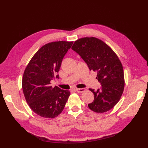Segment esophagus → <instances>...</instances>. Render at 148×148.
<instances>
[{
    "label": "esophagus",
    "instance_id": "1",
    "mask_svg": "<svg viewBox=\"0 0 148 148\" xmlns=\"http://www.w3.org/2000/svg\"><path fill=\"white\" fill-rule=\"evenodd\" d=\"M85 90H86V89H85L84 88H78V89H77V91L79 93L83 92L85 91Z\"/></svg>",
    "mask_w": 148,
    "mask_h": 148
}]
</instances>
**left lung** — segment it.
I'll use <instances>...</instances> for the list:
<instances>
[{
    "label": "left lung",
    "mask_w": 148,
    "mask_h": 148,
    "mask_svg": "<svg viewBox=\"0 0 148 148\" xmlns=\"http://www.w3.org/2000/svg\"><path fill=\"white\" fill-rule=\"evenodd\" d=\"M81 56L90 70L97 72L101 88L93 92L95 99L88 104L97 113L109 111L117 104L122 96L124 86L123 66L118 56L107 44L95 37L80 38L71 47Z\"/></svg>",
    "instance_id": "obj_1"
}]
</instances>
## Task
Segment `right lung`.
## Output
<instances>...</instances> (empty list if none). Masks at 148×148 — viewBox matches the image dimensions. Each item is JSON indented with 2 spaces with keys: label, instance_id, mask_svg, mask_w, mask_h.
Wrapping results in <instances>:
<instances>
[{
  "label": "right lung",
  "instance_id": "right-lung-1",
  "mask_svg": "<svg viewBox=\"0 0 148 148\" xmlns=\"http://www.w3.org/2000/svg\"><path fill=\"white\" fill-rule=\"evenodd\" d=\"M73 41L47 43L33 56L25 70L22 89L26 102L34 113L44 118L57 117L64 110L70 92L51 81L59 78V72L65 55Z\"/></svg>",
  "mask_w": 148,
  "mask_h": 148
}]
</instances>
